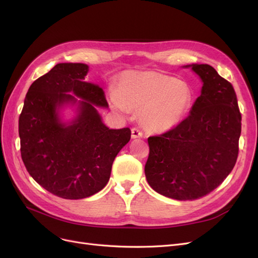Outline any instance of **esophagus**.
Wrapping results in <instances>:
<instances>
[{
	"label": "esophagus",
	"instance_id": "1",
	"mask_svg": "<svg viewBox=\"0 0 258 258\" xmlns=\"http://www.w3.org/2000/svg\"><path fill=\"white\" fill-rule=\"evenodd\" d=\"M142 137H143V134L138 128H134L131 130V138L132 139H140Z\"/></svg>",
	"mask_w": 258,
	"mask_h": 258
}]
</instances>
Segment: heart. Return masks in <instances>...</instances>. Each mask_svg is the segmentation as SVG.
Masks as SVG:
<instances>
[{
  "instance_id": "obj_1",
  "label": "heart",
  "mask_w": 258,
  "mask_h": 258,
  "mask_svg": "<svg viewBox=\"0 0 258 258\" xmlns=\"http://www.w3.org/2000/svg\"><path fill=\"white\" fill-rule=\"evenodd\" d=\"M110 101L120 113L139 112V120L145 129L167 132L185 118L192 92L186 83L171 76L155 71H130L119 77Z\"/></svg>"
}]
</instances>
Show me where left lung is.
Here are the masks:
<instances>
[{
  "label": "left lung",
  "instance_id": "left-lung-1",
  "mask_svg": "<svg viewBox=\"0 0 258 258\" xmlns=\"http://www.w3.org/2000/svg\"><path fill=\"white\" fill-rule=\"evenodd\" d=\"M202 82L200 96L177 127L148 138L145 176L175 200H195L223 183L236 165L241 114L232 85L209 64H188Z\"/></svg>",
  "mask_w": 258,
  "mask_h": 258
}]
</instances>
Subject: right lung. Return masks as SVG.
<instances>
[{
  "label": "right lung",
  "instance_id": "add662e5",
  "mask_svg": "<svg viewBox=\"0 0 258 258\" xmlns=\"http://www.w3.org/2000/svg\"><path fill=\"white\" fill-rule=\"evenodd\" d=\"M89 67L58 63L30 86L19 117L22 161L29 174L63 199H83L110 179L115 157L131 138L110 129L97 107H108L99 86L85 81ZM74 112L67 119L63 112Z\"/></svg>",
  "mask_w": 258,
  "mask_h": 258
}]
</instances>
